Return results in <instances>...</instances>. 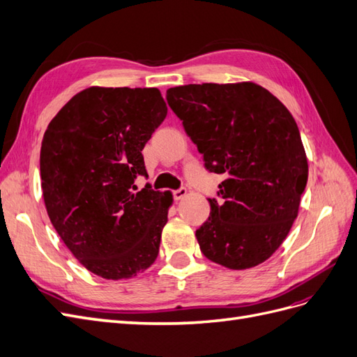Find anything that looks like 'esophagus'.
Returning a JSON list of instances; mask_svg holds the SVG:
<instances>
[{"mask_svg":"<svg viewBox=\"0 0 357 357\" xmlns=\"http://www.w3.org/2000/svg\"><path fill=\"white\" fill-rule=\"evenodd\" d=\"M188 195V189H185V188H181V189H177V190H172V197H174V199L176 201H178V199H183Z\"/></svg>","mask_w":357,"mask_h":357,"instance_id":"esophagus-1","label":"esophagus"}]
</instances>
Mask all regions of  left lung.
I'll return each mask as SVG.
<instances>
[{"mask_svg": "<svg viewBox=\"0 0 357 357\" xmlns=\"http://www.w3.org/2000/svg\"><path fill=\"white\" fill-rule=\"evenodd\" d=\"M167 101L205 168L226 178L197 229L202 255L229 269L265 262L298 215L308 162L294 116L262 86L202 83L169 88Z\"/></svg>", "mask_w": 357, "mask_h": 357, "instance_id": "8db88e82", "label": "left lung"}]
</instances>
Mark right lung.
I'll return each mask as SVG.
<instances>
[{
    "instance_id": "add662e5",
    "label": "right lung",
    "mask_w": 357,
    "mask_h": 357,
    "mask_svg": "<svg viewBox=\"0 0 357 357\" xmlns=\"http://www.w3.org/2000/svg\"><path fill=\"white\" fill-rule=\"evenodd\" d=\"M156 88H92L74 95L41 142V189L61 240L88 271L128 280L152 265L171 193L134 186L142 150L167 117Z\"/></svg>"
}]
</instances>
